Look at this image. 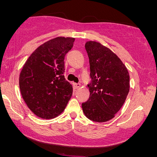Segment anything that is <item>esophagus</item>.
Segmentation results:
<instances>
[{"label": "esophagus", "instance_id": "obj_1", "mask_svg": "<svg viewBox=\"0 0 157 157\" xmlns=\"http://www.w3.org/2000/svg\"><path fill=\"white\" fill-rule=\"evenodd\" d=\"M73 87H74V89H78L81 87L80 84H75V83H73Z\"/></svg>", "mask_w": 157, "mask_h": 157}]
</instances>
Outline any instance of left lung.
I'll return each mask as SVG.
<instances>
[{"instance_id": "left-lung-1", "label": "left lung", "mask_w": 157, "mask_h": 157, "mask_svg": "<svg viewBox=\"0 0 157 157\" xmlns=\"http://www.w3.org/2000/svg\"><path fill=\"white\" fill-rule=\"evenodd\" d=\"M85 49L90 59V95L82 103L89 119L105 122L115 117L124 103L129 91L127 68L111 49L96 41H87Z\"/></svg>"}]
</instances>
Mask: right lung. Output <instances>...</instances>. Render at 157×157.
Listing matches in <instances>:
<instances>
[{
    "label": "right lung",
    "instance_id": "add662e5",
    "mask_svg": "<svg viewBox=\"0 0 157 157\" xmlns=\"http://www.w3.org/2000/svg\"><path fill=\"white\" fill-rule=\"evenodd\" d=\"M74 40L70 37L48 40L38 46L23 65L19 79L20 92L29 109L38 117H57L72 96V85L63 73L65 56Z\"/></svg>",
    "mask_w": 157,
    "mask_h": 157
}]
</instances>
